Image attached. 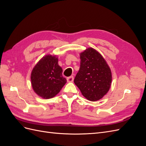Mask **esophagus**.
<instances>
[{"label": "esophagus", "instance_id": "34e87169", "mask_svg": "<svg viewBox=\"0 0 146 146\" xmlns=\"http://www.w3.org/2000/svg\"><path fill=\"white\" fill-rule=\"evenodd\" d=\"M67 81L68 82H72L74 81V77L70 76L67 78Z\"/></svg>", "mask_w": 146, "mask_h": 146}]
</instances>
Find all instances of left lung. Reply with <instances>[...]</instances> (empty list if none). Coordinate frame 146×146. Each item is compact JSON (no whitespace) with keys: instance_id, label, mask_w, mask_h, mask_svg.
<instances>
[{"instance_id":"1","label":"left lung","mask_w":146,"mask_h":146,"mask_svg":"<svg viewBox=\"0 0 146 146\" xmlns=\"http://www.w3.org/2000/svg\"><path fill=\"white\" fill-rule=\"evenodd\" d=\"M80 58V67L74 83L86 99L99 100L107 94L111 87V69L102 55L92 47L81 52Z\"/></svg>"}]
</instances>
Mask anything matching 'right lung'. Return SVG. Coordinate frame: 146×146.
Wrapping results in <instances>:
<instances>
[{
	"label": "right lung",
	"mask_w": 146,
	"mask_h": 146,
	"mask_svg": "<svg viewBox=\"0 0 146 146\" xmlns=\"http://www.w3.org/2000/svg\"><path fill=\"white\" fill-rule=\"evenodd\" d=\"M62 72L56 55L44 56L34 66L31 73V83L34 92L43 99L54 98L67 82Z\"/></svg>",
	"instance_id": "1"
}]
</instances>
